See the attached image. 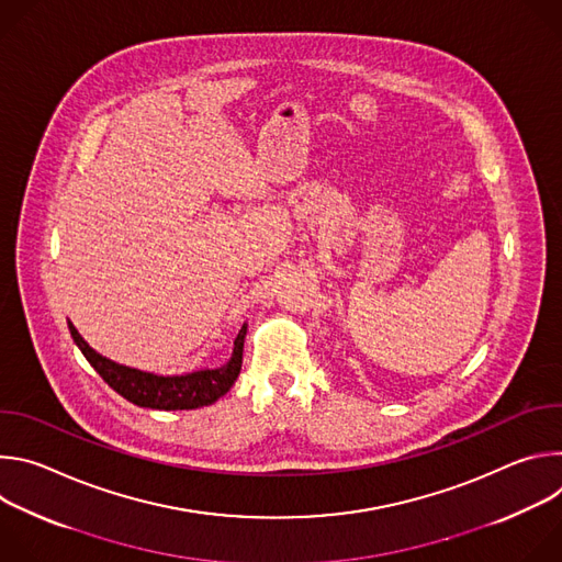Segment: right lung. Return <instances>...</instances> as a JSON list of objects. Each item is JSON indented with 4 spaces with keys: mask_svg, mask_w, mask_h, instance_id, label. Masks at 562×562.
<instances>
[{
    "mask_svg": "<svg viewBox=\"0 0 562 562\" xmlns=\"http://www.w3.org/2000/svg\"><path fill=\"white\" fill-rule=\"evenodd\" d=\"M68 329L79 351L85 353V358L93 364V369L104 378L111 389H115L128 403L137 407L165 412L200 409L213 405L217 397H222L237 380L239 369H243V349L247 336V327H243V331L237 334L233 342V356L224 367L193 371L187 375H153L102 358L82 340V336L77 334L72 325H68Z\"/></svg>",
    "mask_w": 562,
    "mask_h": 562,
    "instance_id": "1",
    "label": "right lung"
}]
</instances>
